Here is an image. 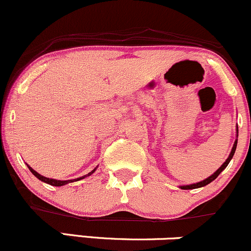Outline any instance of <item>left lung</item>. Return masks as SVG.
Masks as SVG:
<instances>
[{
  "label": "left lung",
  "instance_id": "1",
  "mask_svg": "<svg viewBox=\"0 0 251 251\" xmlns=\"http://www.w3.org/2000/svg\"><path fill=\"white\" fill-rule=\"evenodd\" d=\"M237 137H238V127H237ZM236 148H237V139L235 140V144H233V147H232V150H231L230 155H228V157H227V159H226V161H225L224 163H223V166L220 167L219 169L217 170L216 173H214V174H212V175L210 176V177L205 178V180L200 181V182H197V183H193V184H187V186H180V188H181V189H194V188H200V187H203V186H206V184L211 183L212 181H213V180H216V178L218 177V175L220 174V173H222L223 170H224L225 168L227 167V164L230 163V161H231V159H232L233 155H235Z\"/></svg>",
  "mask_w": 251,
  "mask_h": 251
}]
</instances>
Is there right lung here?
<instances>
[{
    "mask_svg": "<svg viewBox=\"0 0 251 251\" xmlns=\"http://www.w3.org/2000/svg\"><path fill=\"white\" fill-rule=\"evenodd\" d=\"M27 167H28V169L31 170V173L33 175L35 176V177L37 178H39L40 181H43V182H45V183H49V184H51V186H56V187H60V186H64V184H67V183H70V182H74V181H79V180H82V178H84V177H87V176H89V175H92L93 173L95 172V169L94 170H92V172L89 173V174L88 175H84V176H82V177H78V178H75V180H65V181H60V180H54V178H49V177H45V176H43V175H40L39 173H37L35 172L34 169H32L31 167L28 166V164H27Z\"/></svg>",
    "mask_w": 251,
    "mask_h": 251,
    "instance_id": "1",
    "label": "right lung"
}]
</instances>
